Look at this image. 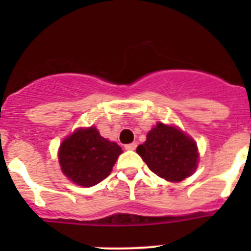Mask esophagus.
<instances>
[{
    "instance_id": "obj_1",
    "label": "esophagus",
    "mask_w": 251,
    "mask_h": 251,
    "mask_svg": "<svg viewBox=\"0 0 251 251\" xmlns=\"http://www.w3.org/2000/svg\"><path fill=\"white\" fill-rule=\"evenodd\" d=\"M136 147H137V144L136 143H130V144H126L125 149L126 151H135Z\"/></svg>"
}]
</instances>
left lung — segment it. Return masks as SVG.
<instances>
[{
    "mask_svg": "<svg viewBox=\"0 0 251 251\" xmlns=\"http://www.w3.org/2000/svg\"><path fill=\"white\" fill-rule=\"evenodd\" d=\"M149 170L170 182L183 181L198 166V147L194 140L175 126L158 123L147 140L136 149Z\"/></svg>",
    "mask_w": 251,
    "mask_h": 251,
    "instance_id": "obj_1",
    "label": "left lung"
}]
</instances>
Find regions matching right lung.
<instances>
[{
    "instance_id": "obj_1",
    "label": "right lung",
    "mask_w": 251,
    "mask_h": 251,
    "mask_svg": "<svg viewBox=\"0 0 251 251\" xmlns=\"http://www.w3.org/2000/svg\"><path fill=\"white\" fill-rule=\"evenodd\" d=\"M121 153V147L105 140L91 126L77 128L65 138L59 147L58 159L68 179L77 186L92 187L109 176Z\"/></svg>"
}]
</instances>
